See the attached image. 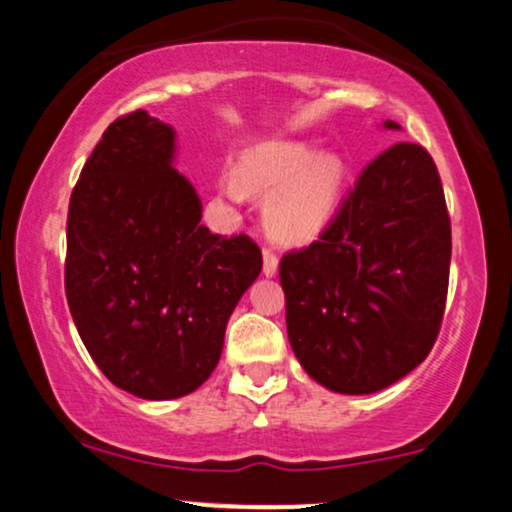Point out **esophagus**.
<instances>
[{"instance_id":"34e87169","label":"esophagus","mask_w":512,"mask_h":512,"mask_svg":"<svg viewBox=\"0 0 512 512\" xmlns=\"http://www.w3.org/2000/svg\"><path fill=\"white\" fill-rule=\"evenodd\" d=\"M262 257H264V276H273L278 271V255L273 253V248H262Z\"/></svg>"}]
</instances>
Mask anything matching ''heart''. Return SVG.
Returning <instances> with one entry per match:
<instances>
[{
    "label": "heart",
    "mask_w": 512,
    "mask_h": 512,
    "mask_svg": "<svg viewBox=\"0 0 512 512\" xmlns=\"http://www.w3.org/2000/svg\"><path fill=\"white\" fill-rule=\"evenodd\" d=\"M348 169L338 155H318L301 141H266L246 150L236 164V178H222L229 199L243 194L272 197L264 206L266 232L285 243L318 236L341 204Z\"/></svg>",
    "instance_id": "b5f03b06"
}]
</instances>
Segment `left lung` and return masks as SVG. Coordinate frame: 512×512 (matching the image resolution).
<instances>
[{"label": "left lung", "mask_w": 512, "mask_h": 512, "mask_svg": "<svg viewBox=\"0 0 512 512\" xmlns=\"http://www.w3.org/2000/svg\"><path fill=\"white\" fill-rule=\"evenodd\" d=\"M450 255L436 164L420 143H394L362 169L320 239L280 257L287 336L308 376L371 394L422 364L441 331Z\"/></svg>", "instance_id": "left-lung-1"}]
</instances>
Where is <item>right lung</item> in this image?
Listing matches in <instances>:
<instances>
[{
    "instance_id": "right-lung-1",
    "label": "right lung",
    "mask_w": 512,
    "mask_h": 512,
    "mask_svg": "<svg viewBox=\"0 0 512 512\" xmlns=\"http://www.w3.org/2000/svg\"><path fill=\"white\" fill-rule=\"evenodd\" d=\"M174 129L120 115L85 162L67 215L64 290L90 357L141 399L197 390L225 327L262 271L248 234H211L194 187L171 167Z\"/></svg>"
}]
</instances>
